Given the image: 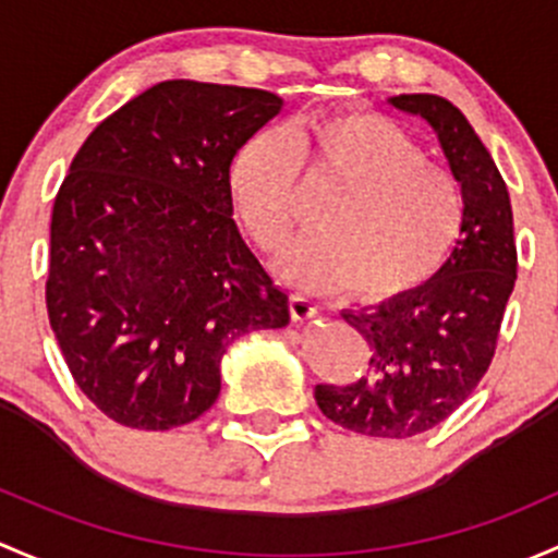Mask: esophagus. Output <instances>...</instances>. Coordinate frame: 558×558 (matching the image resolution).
<instances>
[{"instance_id": "esophagus-1", "label": "esophagus", "mask_w": 558, "mask_h": 558, "mask_svg": "<svg viewBox=\"0 0 558 558\" xmlns=\"http://www.w3.org/2000/svg\"><path fill=\"white\" fill-rule=\"evenodd\" d=\"M317 303L308 301V298L303 295H292L290 298V317L295 322H306V319H314L317 317Z\"/></svg>"}]
</instances>
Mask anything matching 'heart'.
<instances>
[{"label":"heart","instance_id":"b5f03b06","mask_svg":"<svg viewBox=\"0 0 558 558\" xmlns=\"http://www.w3.org/2000/svg\"><path fill=\"white\" fill-rule=\"evenodd\" d=\"M301 182L332 191L314 220L317 233L279 257L281 277L303 290L403 298L444 271L468 226L462 182L427 163L422 145L387 114H314L284 134L260 131L233 153V211L268 255L284 250L301 220Z\"/></svg>","mask_w":558,"mask_h":558}]
</instances>
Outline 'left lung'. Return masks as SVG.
<instances>
[{"label": "left lung", "mask_w": 558, "mask_h": 558, "mask_svg": "<svg viewBox=\"0 0 558 558\" xmlns=\"http://www.w3.org/2000/svg\"><path fill=\"white\" fill-rule=\"evenodd\" d=\"M389 105L433 125L464 187L468 226L433 281L343 312L371 347V371L343 387L317 384L314 400L352 433L403 440L449 418L489 371L519 257L508 185L468 118L435 94H400Z\"/></svg>", "instance_id": "8db88e82"}]
</instances>
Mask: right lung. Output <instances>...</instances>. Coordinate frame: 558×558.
Wrapping results in <instances>:
<instances>
[{"mask_svg": "<svg viewBox=\"0 0 558 558\" xmlns=\"http://www.w3.org/2000/svg\"><path fill=\"white\" fill-rule=\"evenodd\" d=\"M271 90L166 80L101 120L50 220V327L80 392L131 429L191 424L239 336L290 322L241 239L233 153L279 114Z\"/></svg>", "mask_w": 558, "mask_h": 558, "instance_id": "add662e5", "label": "right lung"}]
</instances>
